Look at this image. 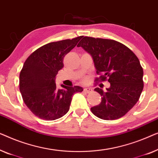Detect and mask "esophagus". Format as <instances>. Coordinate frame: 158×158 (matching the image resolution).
Masks as SVG:
<instances>
[{"mask_svg": "<svg viewBox=\"0 0 158 158\" xmlns=\"http://www.w3.org/2000/svg\"><path fill=\"white\" fill-rule=\"evenodd\" d=\"M92 89H91V88H89V87H87V88H85L84 89V92H86V93H91V92H92Z\"/></svg>", "mask_w": 158, "mask_h": 158, "instance_id": "34e87169", "label": "esophagus"}]
</instances>
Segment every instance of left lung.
I'll return each instance as SVG.
<instances>
[{"mask_svg":"<svg viewBox=\"0 0 158 158\" xmlns=\"http://www.w3.org/2000/svg\"><path fill=\"white\" fill-rule=\"evenodd\" d=\"M77 46L92 57L100 79L110 86L95 88L102 102L91 108L95 116L105 120L123 117L139 100L143 89V69L138 58L128 47L111 39L81 36Z\"/></svg>","mask_w":158,"mask_h":158,"instance_id":"8db88e82","label":"left lung"}]
</instances>
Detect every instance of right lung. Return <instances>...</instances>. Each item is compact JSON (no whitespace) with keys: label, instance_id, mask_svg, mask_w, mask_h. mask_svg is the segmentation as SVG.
<instances>
[{"label":"right lung","instance_id":"obj_1","mask_svg":"<svg viewBox=\"0 0 158 158\" xmlns=\"http://www.w3.org/2000/svg\"><path fill=\"white\" fill-rule=\"evenodd\" d=\"M81 36L52 42L32 53L20 73L19 85L24 103L39 118L55 120L69 110L72 96L81 92L79 86L56 85V76L64 67V57L73 49Z\"/></svg>","mask_w":158,"mask_h":158}]
</instances>
